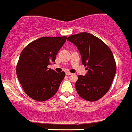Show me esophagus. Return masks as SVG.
<instances>
[{
	"label": "esophagus",
	"instance_id": "1",
	"mask_svg": "<svg viewBox=\"0 0 132 132\" xmlns=\"http://www.w3.org/2000/svg\"><path fill=\"white\" fill-rule=\"evenodd\" d=\"M65 74H66V75H67V76H70V75H71L72 73H70V72H66Z\"/></svg>",
	"mask_w": 132,
	"mask_h": 132
}]
</instances>
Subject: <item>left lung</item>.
<instances>
[{
  "instance_id": "8db88e82",
  "label": "left lung",
  "mask_w": 132,
  "mask_h": 132,
  "mask_svg": "<svg viewBox=\"0 0 132 132\" xmlns=\"http://www.w3.org/2000/svg\"><path fill=\"white\" fill-rule=\"evenodd\" d=\"M67 40L77 47L82 64L88 70L85 76H78L75 83L77 92L87 101L100 100L110 89L116 72L112 51L102 40L88 32L71 35Z\"/></svg>"
}]
</instances>
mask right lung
Instances as JSON below:
<instances>
[{
    "instance_id": "1",
    "label": "right lung",
    "mask_w": 132,
    "mask_h": 132,
    "mask_svg": "<svg viewBox=\"0 0 132 132\" xmlns=\"http://www.w3.org/2000/svg\"><path fill=\"white\" fill-rule=\"evenodd\" d=\"M67 36L42 37L22 50L16 65V75L26 94L37 101H44L57 92L65 78V72H56L48 68Z\"/></svg>"
}]
</instances>
